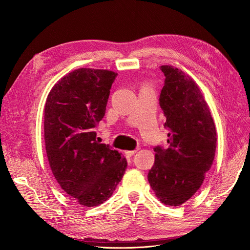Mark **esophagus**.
I'll list each match as a JSON object with an SVG mask.
<instances>
[{"label":"esophagus","instance_id":"34e87169","mask_svg":"<svg viewBox=\"0 0 250 250\" xmlns=\"http://www.w3.org/2000/svg\"><path fill=\"white\" fill-rule=\"evenodd\" d=\"M137 151H138V149H135V150H126L125 151V154L128 155V156H132L135 152H137Z\"/></svg>","mask_w":250,"mask_h":250}]
</instances>
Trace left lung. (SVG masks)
<instances>
[{"label": "left lung", "instance_id": "8db88e82", "mask_svg": "<svg viewBox=\"0 0 250 250\" xmlns=\"http://www.w3.org/2000/svg\"><path fill=\"white\" fill-rule=\"evenodd\" d=\"M165 85L160 104L166 117L168 147L154 148L148 181L162 203L178 207L197 192L213 165L217 133L203 93L188 74L161 65Z\"/></svg>", "mask_w": 250, "mask_h": 250}]
</instances>
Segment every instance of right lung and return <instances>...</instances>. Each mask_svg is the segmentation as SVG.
Wrapping results in <instances>:
<instances>
[{
    "mask_svg": "<svg viewBox=\"0 0 250 250\" xmlns=\"http://www.w3.org/2000/svg\"><path fill=\"white\" fill-rule=\"evenodd\" d=\"M118 73L81 67L60 78L43 110L44 145L53 175L80 206L106 201L127 168L117 150L96 140Z\"/></svg>",
    "mask_w": 250,
    "mask_h": 250,
    "instance_id": "1",
    "label": "right lung"
}]
</instances>
